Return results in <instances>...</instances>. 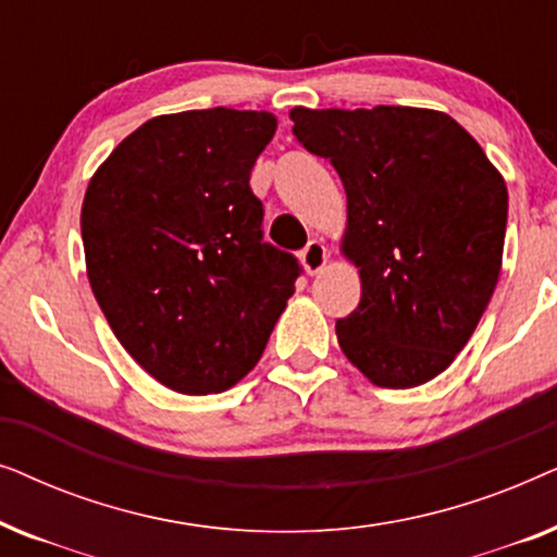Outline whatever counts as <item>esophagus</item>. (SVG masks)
Instances as JSON below:
<instances>
[{"label": "esophagus", "instance_id": "1", "mask_svg": "<svg viewBox=\"0 0 557 557\" xmlns=\"http://www.w3.org/2000/svg\"><path fill=\"white\" fill-rule=\"evenodd\" d=\"M326 261H330V250H326V246L322 240H309L307 248L301 250V263L304 269H307L309 273H319L326 265Z\"/></svg>", "mask_w": 557, "mask_h": 557}]
</instances>
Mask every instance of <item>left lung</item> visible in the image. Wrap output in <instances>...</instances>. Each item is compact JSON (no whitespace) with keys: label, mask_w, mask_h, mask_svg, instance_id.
<instances>
[{"label":"left lung","mask_w":557,"mask_h":557,"mask_svg":"<svg viewBox=\"0 0 557 557\" xmlns=\"http://www.w3.org/2000/svg\"><path fill=\"white\" fill-rule=\"evenodd\" d=\"M294 136L347 193L342 250L362 296L337 319L342 352L380 387L444 372L476 330L502 269L507 187L451 116L410 106L294 109Z\"/></svg>","instance_id":"1"}]
</instances>
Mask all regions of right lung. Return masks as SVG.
Listing matches in <instances>:
<instances>
[{
  "mask_svg": "<svg viewBox=\"0 0 557 557\" xmlns=\"http://www.w3.org/2000/svg\"><path fill=\"white\" fill-rule=\"evenodd\" d=\"M273 134V113L225 106L149 119L86 189L98 307L126 352L177 393H220L248 375L304 271L263 240L250 189Z\"/></svg>",
  "mask_w": 557,
  "mask_h": 557,
  "instance_id": "obj_1",
  "label": "right lung"
}]
</instances>
